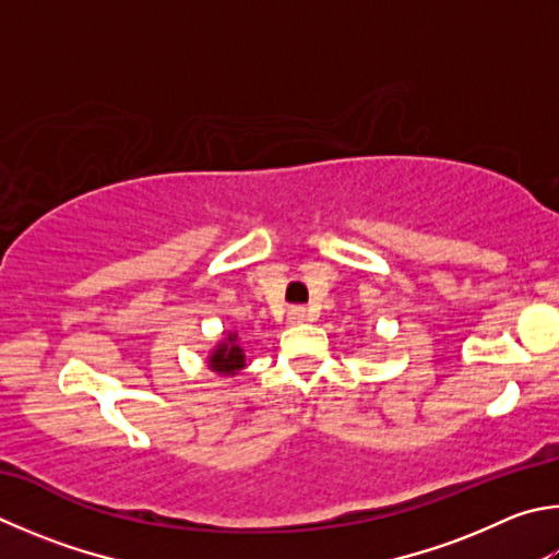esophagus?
Here are the masks:
<instances>
[{"label":"esophagus","instance_id":"34e87169","mask_svg":"<svg viewBox=\"0 0 559 559\" xmlns=\"http://www.w3.org/2000/svg\"><path fill=\"white\" fill-rule=\"evenodd\" d=\"M308 320V310L306 308H290L288 310V322L290 324H300V322H306Z\"/></svg>","mask_w":559,"mask_h":559}]
</instances>
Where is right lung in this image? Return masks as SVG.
Masks as SVG:
<instances>
[{
  "label": "right lung",
  "mask_w": 559,
  "mask_h": 559,
  "mask_svg": "<svg viewBox=\"0 0 559 559\" xmlns=\"http://www.w3.org/2000/svg\"><path fill=\"white\" fill-rule=\"evenodd\" d=\"M245 364H247L245 349L239 347L237 334H231V332L217 344L215 349L210 352V357H207V367L212 371H217L219 377H235L239 369H245Z\"/></svg>",
  "instance_id": "right-lung-1"
}]
</instances>
